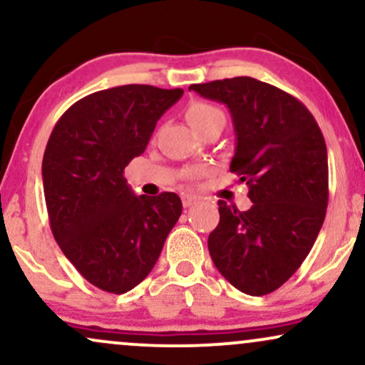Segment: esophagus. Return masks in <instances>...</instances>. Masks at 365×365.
Instances as JSON below:
<instances>
[{
  "instance_id": "obj_1",
  "label": "esophagus",
  "mask_w": 365,
  "mask_h": 365,
  "mask_svg": "<svg viewBox=\"0 0 365 365\" xmlns=\"http://www.w3.org/2000/svg\"><path fill=\"white\" fill-rule=\"evenodd\" d=\"M197 202H199V197H195V195H188V194L182 195V204H183V207L195 206Z\"/></svg>"
}]
</instances>
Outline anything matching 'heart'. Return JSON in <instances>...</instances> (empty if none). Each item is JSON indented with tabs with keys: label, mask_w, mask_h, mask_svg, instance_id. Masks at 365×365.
<instances>
[{
	"label": "heart",
	"mask_w": 365,
	"mask_h": 365,
	"mask_svg": "<svg viewBox=\"0 0 365 365\" xmlns=\"http://www.w3.org/2000/svg\"><path fill=\"white\" fill-rule=\"evenodd\" d=\"M187 120L190 121V125L197 132H200L202 128L209 127V125L215 123H226V116L223 110L215 106V104L206 103V101H194L188 104L187 111ZM195 171H190V177H194Z\"/></svg>",
	"instance_id": "b5f03b06"
}]
</instances>
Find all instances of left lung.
Returning <instances> with one entry per match:
<instances>
[{"mask_svg":"<svg viewBox=\"0 0 365 365\" xmlns=\"http://www.w3.org/2000/svg\"><path fill=\"white\" fill-rule=\"evenodd\" d=\"M188 91L232 113L237 139L230 170L252 200L247 211L217 202L209 254L237 290L266 295L299 269L319 235L328 207L324 137L299 99L257 78L192 83Z\"/></svg>","mask_w":365,"mask_h":365,"instance_id":"obj_1","label":"left lung"}]
</instances>
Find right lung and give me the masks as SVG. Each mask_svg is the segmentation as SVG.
Returning <instances> with one entry per match:
<instances>
[{"label":"right lung","instance_id":"right-lung-1","mask_svg":"<svg viewBox=\"0 0 365 365\" xmlns=\"http://www.w3.org/2000/svg\"><path fill=\"white\" fill-rule=\"evenodd\" d=\"M182 94L139 83L94 92L63 113L46 145L43 185L53 235L78 273L104 292L137 287L182 215L177 194L137 197L123 177Z\"/></svg>","mask_w":365,"mask_h":365}]
</instances>
